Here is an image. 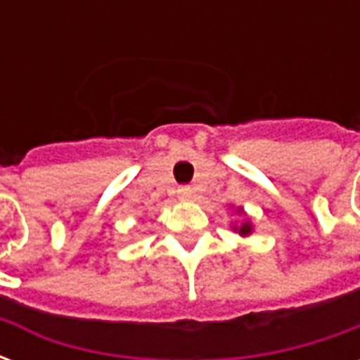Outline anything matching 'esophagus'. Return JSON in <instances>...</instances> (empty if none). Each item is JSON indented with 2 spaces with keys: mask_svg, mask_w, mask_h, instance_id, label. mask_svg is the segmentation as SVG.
I'll return each instance as SVG.
<instances>
[{
  "mask_svg": "<svg viewBox=\"0 0 360 360\" xmlns=\"http://www.w3.org/2000/svg\"><path fill=\"white\" fill-rule=\"evenodd\" d=\"M177 196H179L181 200H188V198H193V188H191V187H179V188H177Z\"/></svg>",
  "mask_w": 360,
  "mask_h": 360,
  "instance_id": "esophagus-1",
  "label": "esophagus"
}]
</instances>
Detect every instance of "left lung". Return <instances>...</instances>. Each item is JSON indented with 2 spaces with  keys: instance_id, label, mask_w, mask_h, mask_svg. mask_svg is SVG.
Returning <instances> with one entry per match:
<instances>
[{
  "instance_id": "1",
  "label": "left lung",
  "mask_w": 360,
  "mask_h": 360,
  "mask_svg": "<svg viewBox=\"0 0 360 360\" xmlns=\"http://www.w3.org/2000/svg\"><path fill=\"white\" fill-rule=\"evenodd\" d=\"M231 210H235V214L243 216V221H235V224H231V229H233L235 233L241 235V237H249V235L255 231V226H252L250 218H247V214H245V210H243L241 206H237V208L231 206Z\"/></svg>"
}]
</instances>
